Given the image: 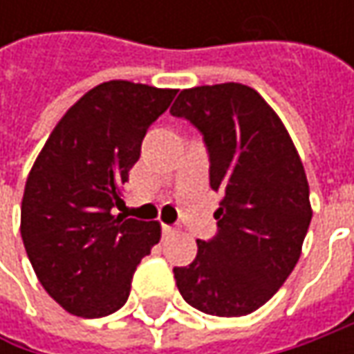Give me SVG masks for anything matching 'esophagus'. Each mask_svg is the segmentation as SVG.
Returning a JSON list of instances; mask_svg holds the SVG:
<instances>
[{"instance_id":"esophagus-1","label":"esophagus","mask_w":354,"mask_h":354,"mask_svg":"<svg viewBox=\"0 0 354 354\" xmlns=\"http://www.w3.org/2000/svg\"><path fill=\"white\" fill-rule=\"evenodd\" d=\"M161 230H163V236H169V234H173V232H175V228L169 225H163L161 226Z\"/></svg>"}]
</instances>
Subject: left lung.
Segmentation results:
<instances>
[{
	"instance_id": "left-lung-1",
	"label": "left lung",
	"mask_w": 354,
	"mask_h": 354,
	"mask_svg": "<svg viewBox=\"0 0 354 354\" xmlns=\"http://www.w3.org/2000/svg\"><path fill=\"white\" fill-rule=\"evenodd\" d=\"M203 133L209 179L223 201L216 234L173 268L183 299L218 317L248 315L278 292L299 260L311 223L309 185L288 129L250 86L181 90L169 110Z\"/></svg>"
}]
</instances>
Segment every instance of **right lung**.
<instances>
[{"instance_id":"obj_1","label":"right lung","mask_w":354,"mask_h":354,"mask_svg":"<svg viewBox=\"0 0 354 354\" xmlns=\"http://www.w3.org/2000/svg\"><path fill=\"white\" fill-rule=\"evenodd\" d=\"M177 90L110 80L88 90L50 131L27 177L21 238L45 292L68 313L104 317L161 238L159 223L114 216L147 128Z\"/></svg>"}]
</instances>
